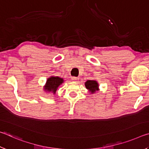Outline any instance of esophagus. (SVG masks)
<instances>
[{
    "instance_id": "34e87169",
    "label": "esophagus",
    "mask_w": 149,
    "mask_h": 149,
    "mask_svg": "<svg viewBox=\"0 0 149 149\" xmlns=\"http://www.w3.org/2000/svg\"><path fill=\"white\" fill-rule=\"evenodd\" d=\"M78 79H79V78L77 77H72V80L73 81H77Z\"/></svg>"
}]
</instances>
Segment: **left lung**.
<instances>
[{
    "instance_id": "1",
    "label": "left lung",
    "mask_w": 149,
    "mask_h": 149,
    "mask_svg": "<svg viewBox=\"0 0 149 149\" xmlns=\"http://www.w3.org/2000/svg\"><path fill=\"white\" fill-rule=\"evenodd\" d=\"M85 85L91 93H95L99 91V84L95 80H88L85 83Z\"/></svg>"
}]
</instances>
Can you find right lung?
<instances>
[{
	"mask_svg": "<svg viewBox=\"0 0 149 149\" xmlns=\"http://www.w3.org/2000/svg\"><path fill=\"white\" fill-rule=\"evenodd\" d=\"M64 82V79L61 77L57 76H51L48 78L44 87V91L46 92L52 93L54 95L56 93V90L60 85Z\"/></svg>",
	"mask_w": 149,
	"mask_h": 149,
	"instance_id": "right-lung-1",
	"label": "right lung"
}]
</instances>
